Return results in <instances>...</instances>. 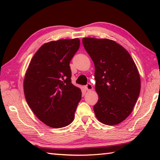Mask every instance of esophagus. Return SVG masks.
Listing matches in <instances>:
<instances>
[{
  "label": "esophagus",
  "mask_w": 160,
  "mask_h": 160,
  "mask_svg": "<svg viewBox=\"0 0 160 160\" xmlns=\"http://www.w3.org/2000/svg\"><path fill=\"white\" fill-rule=\"evenodd\" d=\"M85 88H86L87 90L89 91V90H92L93 88H92V85L90 83H88V84H87V85H85Z\"/></svg>",
  "instance_id": "obj_1"
}]
</instances>
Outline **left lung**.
<instances>
[{
  "instance_id": "1",
  "label": "left lung",
  "mask_w": 160,
  "mask_h": 160,
  "mask_svg": "<svg viewBox=\"0 0 160 160\" xmlns=\"http://www.w3.org/2000/svg\"><path fill=\"white\" fill-rule=\"evenodd\" d=\"M82 44L95 67L96 117L106 125L118 124L131 114L138 98V70L128 51L114 41L83 38Z\"/></svg>"
}]
</instances>
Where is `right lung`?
Segmentation results:
<instances>
[{
    "label": "right lung",
    "mask_w": 160,
    "mask_h": 160,
    "mask_svg": "<svg viewBox=\"0 0 160 160\" xmlns=\"http://www.w3.org/2000/svg\"><path fill=\"white\" fill-rule=\"evenodd\" d=\"M80 39H60L42 45L32 58L24 80L27 102L37 117L51 128L74 120L81 90L71 82L70 62Z\"/></svg>",
    "instance_id": "1"
}]
</instances>
